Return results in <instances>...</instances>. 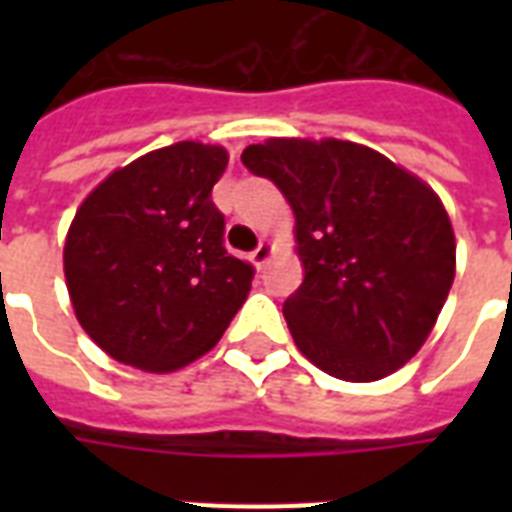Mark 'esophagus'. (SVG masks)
<instances>
[{
	"mask_svg": "<svg viewBox=\"0 0 512 512\" xmlns=\"http://www.w3.org/2000/svg\"><path fill=\"white\" fill-rule=\"evenodd\" d=\"M271 255H273L271 244H268V241H260L255 252H252V255H249V257H252V263H255L257 268H263V265L268 263V257H271Z\"/></svg>",
	"mask_w": 512,
	"mask_h": 512,
	"instance_id": "34e87169",
	"label": "esophagus"
}]
</instances>
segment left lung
<instances>
[{
  "label": "left lung",
  "instance_id": "obj_1",
  "mask_svg": "<svg viewBox=\"0 0 512 512\" xmlns=\"http://www.w3.org/2000/svg\"><path fill=\"white\" fill-rule=\"evenodd\" d=\"M252 175L295 212L305 279L284 303L295 345L337 380L372 382L428 340L454 281V231L433 188L348 140L271 138Z\"/></svg>",
  "mask_w": 512,
  "mask_h": 512
}]
</instances>
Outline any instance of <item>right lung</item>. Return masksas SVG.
<instances>
[{"label": "right lung", "instance_id": "obj_1", "mask_svg": "<svg viewBox=\"0 0 512 512\" xmlns=\"http://www.w3.org/2000/svg\"><path fill=\"white\" fill-rule=\"evenodd\" d=\"M220 146L183 140L111 172L68 228L63 268L82 329L108 356L172 372L204 356L252 287L223 244Z\"/></svg>", "mask_w": 512, "mask_h": 512}]
</instances>
